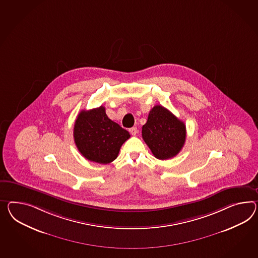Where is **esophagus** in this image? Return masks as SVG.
I'll list each match as a JSON object with an SVG mask.
<instances>
[{"label": "esophagus", "instance_id": "1", "mask_svg": "<svg viewBox=\"0 0 258 258\" xmlns=\"http://www.w3.org/2000/svg\"><path fill=\"white\" fill-rule=\"evenodd\" d=\"M129 132L131 133L132 136H137L138 133H139V129L137 127H132V128H130Z\"/></svg>", "mask_w": 258, "mask_h": 258}]
</instances>
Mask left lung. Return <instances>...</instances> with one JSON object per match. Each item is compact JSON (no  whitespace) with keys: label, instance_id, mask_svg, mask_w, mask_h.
<instances>
[{"label":"left lung","instance_id":"left-lung-1","mask_svg":"<svg viewBox=\"0 0 258 258\" xmlns=\"http://www.w3.org/2000/svg\"><path fill=\"white\" fill-rule=\"evenodd\" d=\"M142 138L156 158L167 160L176 156L184 145L186 127L168 109L155 106L142 126Z\"/></svg>","mask_w":258,"mask_h":258}]
</instances>
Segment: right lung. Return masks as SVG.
<instances>
[{"instance_id":"obj_1","label":"right lung","mask_w":258,"mask_h":258,"mask_svg":"<svg viewBox=\"0 0 258 258\" xmlns=\"http://www.w3.org/2000/svg\"><path fill=\"white\" fill-rule=\"evenodd\" d=\"M129 138L128 131L106 116L104 106L82 110L75 121V143L80 153L92 162L111 163Z\"/></svg>"}]
</instances>
